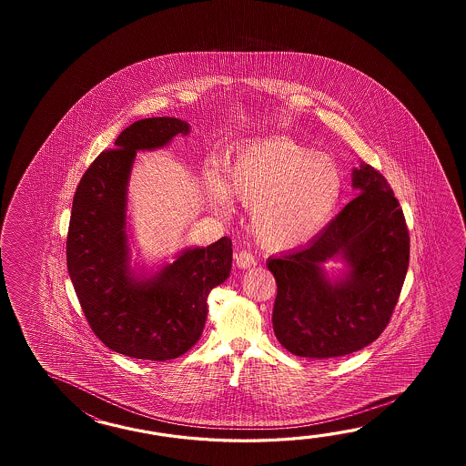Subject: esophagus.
<instances>
[{
    "label": "esophagus",
    "instance_id": "obj_1",
    "mask_svg": "<svg viewBox=\"0 0 466 466\" xmlns=\"http://www.w3.org/2000/svg\"><path fill=\"white\" fill-rule=\"evenodd\" d=\"M235 261H237V267L243 268V269H247V268L255 267V265H257V258L253 257V255H251L249 251H247V249H243V251L237 253Z\"/></svg>",
    "mask_w": 466,
    "mask_h": 466
}]
</instances>
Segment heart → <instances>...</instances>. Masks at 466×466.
<instances>
[{
  "label": "heart",
  "mask_w": 466,
  "mask_h": 466,
  "mask_svg": "<svg viewBox=\"0 0 466 466\" xmlns=\"http://www.w3.org/2000/svg\"><path fill=\"white\" fill-rule=\"evenodd\" d=\"M207 193L217 209L228 208V195L253 207L249 225L258 241L288 249L327 227L343 195V175L327 155L279 137L238 149L225 181L207 175Z\"/></svg>",
  "instance_id": "heart-1"
}]
</instances>
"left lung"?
Returning <instances> with one entry per match:
<instances>
[{
	"mask_svg": "<svg viewBox=\"0 0 466 466\" xmlns=\"http://www.w3.org/2000/svg\"><path fill=\"white\" fill-rule=\"evenodd\" d=\"M358 197L311 243L267 267L277 279L273 329L297 357H343L373 343L387 328L405 281L410 235L403 209L385 177L360 163L351 175ZM341 257L343 278L322 263Z\"/></svg>",
	"mask_w": 466,
	"mask_h": 466,
	"instance_id": "obj_1",
	"label": "left lung"
}]
</instances>
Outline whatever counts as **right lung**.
<instances>
[{"mask_svg": "<svg viewBox=\"0 0 466 466\" xmlns=\"http://www.w3.org/2000/svg\"><path fill=\"white\" fill-rule=\"evenodd\" d=\"M187 121L169 116L135 121L85 171L73 198L66 263L93 333L119 355L167 361L198 341L209 291L231 271V239L187 248L151 277L129 265L128 179L137 151L167 147L188 135Z\"/></svg>", "mask_w": 466, "mask_h": 466, "instance_id": "obj_1", "label": "right lung"}]
</instances>
